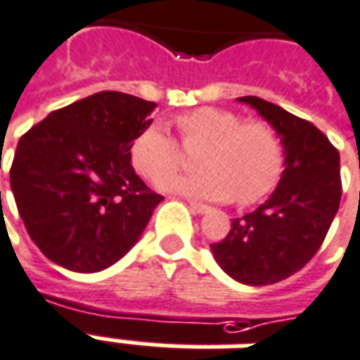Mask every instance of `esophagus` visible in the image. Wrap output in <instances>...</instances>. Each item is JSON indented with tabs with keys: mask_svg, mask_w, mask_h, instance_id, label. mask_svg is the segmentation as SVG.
<instances>
[{
	"mask_svg": "<svg viewBox=\"0 0 360 360\" xmlns=\"http://www.w3.org/2000/svg\"><path fill=\"white\" fill-rule=\"evenodd\" d=\"M188 206H191V210H195L198 214H206V212L210 210V206L202 205V202H197V200H188Z\"/></svg>",
	"mask_w": 360,
	"mask_h": 360,
	"instance_id": "34e87169",
	"label": "esophagus"
}]
</instances>
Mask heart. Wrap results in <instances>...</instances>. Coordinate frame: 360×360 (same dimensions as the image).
<instances>
[{
  "label": "heart",
  "mask_w": 360,
  "mask_h": 360,
  "mask_svg": "<svg viewBox=\"0 0 360 360\" xmlns=\"http://www.w3.org/2000/svg\"><path fill=\"white\" fill-rule=\"evenodd\" d=\"M181 142L202 150L195 158L197 173L172 177L181 165V148L158 122L134 138L130 160L140 175L162 183L163 191L248 206L275 188L285 167V146L267 120H243L220 107H200L177 119Z\"/></svg>",
  "instance_id": "heart-1"
}]
</instances>
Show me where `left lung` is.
Returning <instances> with one entry per match:
<instances>
[{"mask_svg":"<svg viewBox=\"0 0 360 360\" xmlns=\"http://www.w3.org/2000/svg\"><path fill=\"white\" fill-rule=\"evenodd\" d=\"M276 128L285 172L275 193L253 212L233 218L232 230L210 250L238 283L265 286L285 281L320 250L339 210V152L311 122L253 95L240 97Z\"/></svg>","mask_w":360,"mask_h":360,"instance_id":"1","label":"left lung"}]
</instances>
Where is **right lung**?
<instances>
[{"mask_svg":"<svg viewBox=\"0 0 360 360\" xmlns=\"http://www.w3.org/2000/svg\"><path fill=\"white\" fill-rule=\"evenodd\" d=\"M154 101L101 91L52 110L22 134L9 172L31 240L75 273L117 263L163 200L134 173L130 146L152 124Z\"/></svg>","mask_w":360,"mask_h":360,"instance_id":"obj_1","label":"right lung"}]
</instances>
